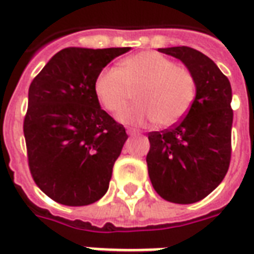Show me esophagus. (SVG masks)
Returning a JSON list of instances; mask_svg holds the SVG:
<instances>
[{
  "mask_svg": "<svg viewBox=\"0 0 254 254\" xmlns=\"http://www.w3.org/2000/svg\"><path fill=\"white\" fill-rule=\"evenodd\" d=\"M127 134H128V135H139V131H136V130H134V128H127Z\"/></svg>",
  "mask_w": 254,
  "mask_h": 254,
  "instance_id": "34e87169",
  "label": "esophagus"
}]
</instances>
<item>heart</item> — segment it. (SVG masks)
<instances>
[{"label": "heart", "mask_w": 254, "mask_h": 254, "mask_svg": "<svg viewBox=\"0 0 254 254\" xmlns=\"http://www.w3.org/2000/svg\"><path fill=\"white\" fill-rule=\"evenodd\" d=\"M134 89L136 104L120 115L122 122L131 124L154 120L157 126H172L189 112L195 98L191 72L157 52L130 56L118 68H104L95 76V97L109 112H120Z\"/></svg>", "instance_id": "b5f03b06"}]
</instances>
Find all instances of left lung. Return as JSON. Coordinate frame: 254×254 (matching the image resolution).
Listing matches in <instances>:
<instances>
[{
  "label": "left lung",
  "instance_id": "obj_1",
  "mask_svg": "<svg viewBox=\"0 0 254 254\" xmlns=\"http://www.w3.org/2000/svg\"><path fill=\"white\" fill-rule=\"evenodd\" d=\"M181 60L195 80V98L172 128L149 132L146 156L153 188L161 198L193 204L222 183L231 159V84L208 56L188 46L161 48Z\"/></svg>",
  "mask_w": 254,
  "mask_h": 254
}]
</instances>
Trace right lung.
Here are the masks:
<instances>
[{
	"mask_svg": "<svg viewBox=\"0 0 254 254\" xmlns=\"http://www.w3.org/2000/svg\"><path fill=\"white\" fill-rule=\"evenodd\" d=\"M131 48H65L30 84L24 138L37 186L68 206L104 197L128 135L95 97V76Z\"/></svg>",
	"mask_w": 254,
	"mask_h": 254,
	"instance_id": "1",
	"label": "right lung"
}]
</instances>
